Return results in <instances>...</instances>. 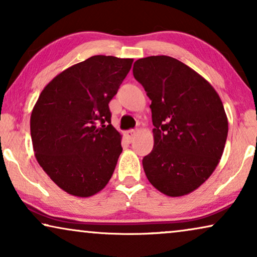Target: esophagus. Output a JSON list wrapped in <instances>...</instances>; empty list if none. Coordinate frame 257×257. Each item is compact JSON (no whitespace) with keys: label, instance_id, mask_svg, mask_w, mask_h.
Masks as SVG:
<instances>
[{"label":"esophagus","instance_id":"esophagus-1","mask_svg":"<svg viewBox=\"0 0 257 257\" xmlns=\"http://www.w3.org/2000/svg\"><path fill=\"white\" fill-rule=\"evenodd\" d=\"M136 136H137L136 130H128V131L125 132V137L127 138L128 142H132V140L136 138Z\"/></svg>","mask_w":257,"mask_h":257}]
</instances>
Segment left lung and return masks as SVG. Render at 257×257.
<instances>
[{
  "label": "left lung",
  "mask_w": 257,
  "mask_h": 257,
  "mask_svg": "<svg viewBox=\"0 0 257 257\" xmlns=\"http://www.w3.org/2000/svg\"><path fill=\"white\" fill-rule=\"evenodd\" d=\"M133 76L152 103L154 146L144 157L149 181L168 196L199 188L215 170L228 135L220 96L198 72L170 56H150Z\"/></svg>",
  "instance_id": "obj_1"
}]
</instances>
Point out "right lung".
<instances>
[{"label":"right lung","instance_id":"obj_1","mask_svg":"<svg viewBox=\"0 0 257 257\" xmlns=\"http://www.w3.org/2000/svg\"><path fill=\"white\" fill-rule=\"evenodd\" d=\"M132 63V58L92 56L56 76L35 104L30 117L35 157L69 194H97L113 174L122 149L108 103Z\"/></svg>","mask_w":257,"mask_h":257}]
</instances>
